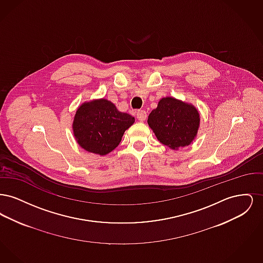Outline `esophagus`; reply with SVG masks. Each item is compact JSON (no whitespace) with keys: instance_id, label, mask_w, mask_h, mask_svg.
<instances>
[{"instance_id":"esophagus-1","label":"esophagus","mask_w":263,"mask_h":263,"mask_svg":"<svg viewBox=\"0 0 263 263\" xmlns=\"http://www.w3.org/2000/svg\"><path fill=\"white\" fill-rule=\"evenodd\" d=\"M136 116H137V119L139 121L143 122L147 118V112L145 110H138L137 112H136Z\"/></svg>"}]
</instances>
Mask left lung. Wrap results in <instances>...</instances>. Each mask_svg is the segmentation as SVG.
<instances>
[{
  "label": "left lung",
  "mask_w": 263,
  "mask_h": 263,
  "mask_svg": "<svg viewBox=\"0 0 263 263\" xmlns=\"http://www.w3.org/2000/svg\"><path fill=\"white\" fill-rule=\"evenodd\" d=\"M148 124L162 144L177 150L190 145L196 137L200 115L192 104L166 97L152 110Z\"/></svg>",
  "instance_id": "1"
}]
</instances>
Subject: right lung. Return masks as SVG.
I'll return each instance as SVG.
<instances>
[{"instance_id":"obj_1","label":"right lung","mask_w":263,"mask_h":263,"mask_svg":"<svg viewBox=\"0 0 263 263\" xmlns=\"http://www.w3.org/2000/svg\"><path fill=\"white\" fill-rule=\"evenodd\" d=\"M134 122L133 116L120 112L111 101L100 99L85 102L77 109L73 132L83 149L104 156L119 145Z\"/></svg>"}]
</instances>
